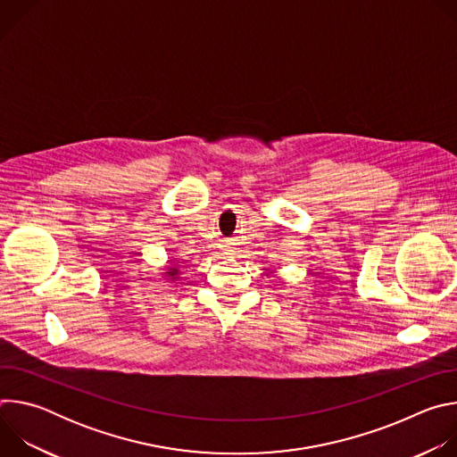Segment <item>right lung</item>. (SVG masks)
Listing matches in <instances>:
<instances>
[{
  "label": "right lung",
  "mask_w": 457,
  "mask_h": 457,
  "mask_svg": "<svg viewBox=\"0 0 457 457\" xmlns=\"http://www.w3.org/2000/svg\"><path fill=\"white\" fill-rule=\"evenodd\" d=\"M179 275H180V273H179V268H175V266L168 268L166 273H164V277H168V280H171V282H173V280H179Z\"/></svg>",
  "instance_id": "obj_1"
}]
</instances>
